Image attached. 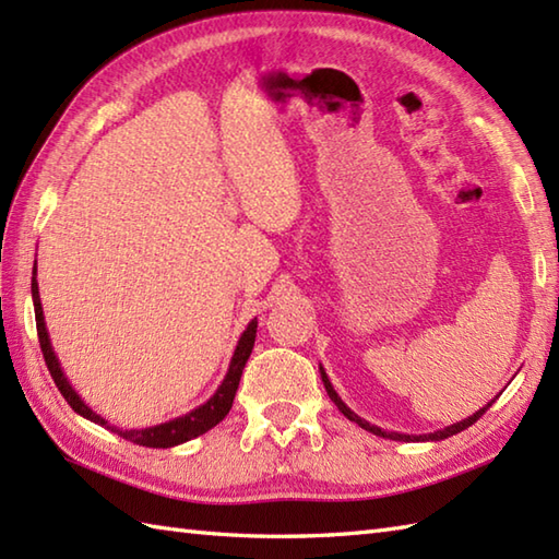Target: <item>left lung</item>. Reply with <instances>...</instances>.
<instances>
[{
  "mask_svg": "<svg viewBox=\"0 0 559 559\" xmlns=\"http://www.w3.org/2000/svg\"><path fill=\"white\" fill-rule=\"evenodd\" d=\"M319 372H322V382H324V389H326V394H329V399L336 403V408L346 415V418L350 420V423H358L362 430H367V432H372V435H377V437H384V439H396V442H439V439H447V437H451V435H456V432H463L466 430V427H471L473 423H476L480 415L488 411L492 403H495V399L488 403V406H483L480 411H476L473 415H468L466 420H461V423H454V425H449V427H444V430H437V432H430V435H401V432H386V430H382V427H377V425H372V423H367V420H362L358 413H353L346 403H343V399L336 394V389H334V384L329 382V377H326V372H324V367L319 365Z\"/></svg>",
  "mask_w": 559,
  "mask_h": 559,
  "instance_id": "8db88e82",
  "label": "left lung"
}]
</instances>
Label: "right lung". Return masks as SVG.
<instances>
[{
    "mask_svg": "<svg viewBox=\"0 0 559 559\" xmlns=\"http://www.w3.org/2000/svg\"><path fill=\"white\" fill-rule=\"evenodd\" d=\"M38 266L33 264V278H31V293H33V307H35V326H38V338H40V350H43V358L47 370H50L55 384L59 389V394L67 399V403L71 406V411L83 415V418L108 427L110 432H117L120 437L129 439V442H134L139 447H153V449H170L177 444H185L189 439H194L199 435L209 432L211 427H216L225 415L230 413L233 408V399H235V391L240 386V377L245 365L249 360V355H252L254 348V338H257V317L252 322L247 324V329L242 331L240 341H237L235 353L230 358L228 365V372H225L221 386L216 389V394H213L206 403H201L194 411H189L180 418H173V420H165L160 425H151V427H141V430H122V427H115L110 425L105 418L93 411L88 403H83V399L76 394V389L69 384L67 374L62 372V365H59L57 355L52 350V343L50 336H47V326H45V314H43V302H40V293H38Z\"/></svg>",
    "mask_w": 559,
    "mask_h": 559,
    "instance_id": "right-lung-1",
    "label": "right lung"
}]
</instances>
